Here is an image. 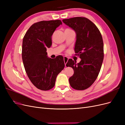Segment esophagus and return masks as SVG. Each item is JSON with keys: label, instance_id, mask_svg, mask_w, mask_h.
<instances>
[{"label": "esophagus", "instance_id": "34e87169", "mask_svg": "<svg viewBox=\"0 0 125 125\" xmlns=\"http://www.w3.org/2000/svg\"><path fill=\"white\" fill-rule=\"evenodd\" d=\"M63 60H64V62H65V66H66V63L68 62V58L65 56L63 57Z\"/></svg>", "mask_w": 125, "mask_h": 125}]
</instances>
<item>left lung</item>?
Here are the masks:
<instances>
[{
  "instance_id": "obj_1",
  "label": "left lung",
  "mask_w": 125,
  "mask_h": 125,
  "mask_svg": "<svg viewBox=\"0 0 125 125\" xmlns=\"http://www.w3.org/2000/svg\"><path fill=\"white\" fill-rule=\"evenodd\" d=\"M62 22L76 33L75 55L81 59L77 64L72 59L67 62L66 66L74 70L69 83L75 90H84L92 85L99 74L104 59L103 39L97 26L85 17L63 19Z\"/></svg>"
}]
</instances>
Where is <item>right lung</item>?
<instances>
[{"label": "right lung", "instance_id": "right-lung-1", "mask_svg": "<svg viewBox=\"0 0 125 125\" xmlns=\"http://www.w3.org/2000/svg\"><path fill=\"white\" fill-rule=\"evenodd\" d=\"M62 24L61 20L42 21L32 24L22 42V58L28 76L37 89L51 90L55 86L57 75L65 67L63 57H47V48L52 46V36Z\"/></svg>", "mask_w": 125, "mask_h": 125}]
</instances>
